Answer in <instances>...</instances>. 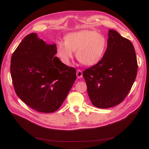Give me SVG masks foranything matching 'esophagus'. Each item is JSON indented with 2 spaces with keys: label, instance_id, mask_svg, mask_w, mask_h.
I'll use <instances>...</instances> for the list:
<instances>
[{
  "label": "esophagus",
  "instance_id": "1",
  "mask_svg": "<svg viewBox=\"0 0 149 149\" xmlns=\"http://www.w3.org/2000/svg\"><path fill=\"white\" fill-rule=\"evenodd\" d=\"M76 74H77V77L78 78H81L83 77V72H82L81 70H77Z\"/></svg>",
  "mask_w": 149,
  "mask_h": 149
}]
</instances>
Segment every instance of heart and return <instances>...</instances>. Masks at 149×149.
Listing matches in <instances>:
<instances>
[{"mask_svg": "<svg viewBox=\"0 0 149 149\" xmlns=\"http://www.w3.org/2000/svg\"><path fill=\"white\" fill-rule=\"evenodd\" d=\"M107 45L106 38L95 31L84 30L70 33L65 38V42L57 43V54L66 65L70 63L74 51L82 64L93 65L102 59Z\"/></svg>", "mask_w": 149, "mask_h": 149, "instance_id": "heart-1", "label": "heart"}]
</instances>
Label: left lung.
Segmentation results:
<instances>
[{
	"instance_id": "8db88e82",
	"label": "left lung",
	"mask_w": 149,
	"mask_h": 149,
	"mask_svg": "<svg viewBox=\"0 0 149 149\" xmlns=\"http://www.w3.org/2000/svg\"><path fill=\"white\" fill-rule=\"evenodd\" d=\"M137 71L136 55L131 41L109 30L102 58L83 73L93 105L105 109L121 103L131 90Z\"/></svg>"
}]
</instances>
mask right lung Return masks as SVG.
Wrapping results in <instances>:
<instances>
[{
    "label": "right lung",
    "instance_id": "obj_1",
    "mask_svg": "<svg viewBox=\"0 0 149 149\" xmlns=\"http://www.w3.org/2000/svg\"><path fill=\"white\" fill-rule=\"evenodd\" d=\"M55 45H48L36 33L24 38L13 54L11 76L17 96L41 113L58 110L76 79V70L63 63Z\"/></svg>",
    "mask_w": 149,
    "mask_h": 149
}]
</instances>
